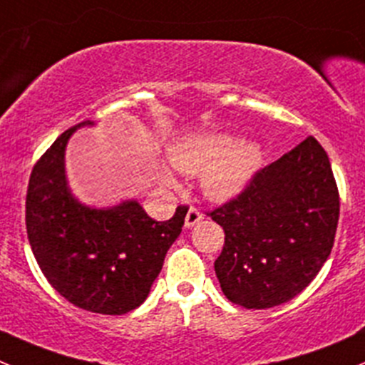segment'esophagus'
Segmentation results:
<instances>
[{
    "label": "esophagus",
    "instance_id": "esophagus-1",
    "mask_svg": "<svg viewBox=\"0 0 365 365\" xmlns=\"http://www.w3.org/2000/svg\"><path fill=\"white\" fill-rule=\"evenodd\" d=\"M202 217L204 215L200 213L199 211V207H190L188 210V213H186V220H185V225L186 227H193V225L197 224V222H200L202 220Z\"/></svg>",
    "mask_w": 365,
    "mask_h": 365
}]
</instances>
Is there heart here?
<instances>
[{
  "mask_svg": "<svg viewBox=\"0 0 365 365\" xmlns=\"http://www.w3.org/2000/svg\"><path fill=\"white\" fill-rule=\"evenodd\" d=\"M173 166L202 173V188L211 199L237 195L262 165L259 145L237 143L229 134H193L177 140L168 150Z\"/></svg>",
  "mask_w": 365,
  "mask_h": 365,
  "instance_id": "1",
  "label": "heart"
}]
</instances>
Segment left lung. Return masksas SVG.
Instances as JSON below:
<instances>
[{"label":"left lung","instance_id":"1","mask_svg":"<svg viewBox=\"0 0 365 365\" xmlns=\"http://www.w3.org/2000/svg\"><path fill=\"white\" fill-rule=\"evenodd\" d=\"M339 210L328 154L314 136L258 170L235 199L207 213L225 232L215 259L224 296L249 310L296 297L331 252Z\"/></svg>","mask_w":365,"mask_h":365}]
</instances>
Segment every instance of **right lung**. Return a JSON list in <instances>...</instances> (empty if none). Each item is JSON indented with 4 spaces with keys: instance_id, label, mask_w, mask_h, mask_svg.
<instances>
[{
    "instance_id": "add662e5",
    "label": "right lung",
    "mask_w": 365,
    "mask_h": 365,
    "mask_svg": "<svg viewBox=\"0 0 365 365\" xmlns=\"http://www.w3.org/2000/svg\"><path fill=\"white\" fill-rule=\"evenodd\" d=\"M82 121L55 140L36 163L26 192V232L44 277L82 310L123 315L147 299L163 262L185 225L188 207L152 220L136 200L95 210L69 193L64 150Z\"/></svg>"
}]
</instances>
